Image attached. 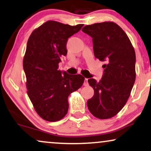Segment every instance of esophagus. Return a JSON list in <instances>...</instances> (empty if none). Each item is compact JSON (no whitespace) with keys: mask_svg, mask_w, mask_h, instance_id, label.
I'll return each mask as SVG.
<instances>
[{"mask_svg":"<svg viewBox=\"0 0 151 151\" xmlns=\"http://www.w3.org/2000/svg\"><path fill=\"white\" fill-rule=\"evenodd\" d=\"M83 86H89V83H88V78H85L84 83H83Z\"/></svg>","mask_w":151,"mask_h":151,"instance_id":"obj_1","label":"esophagus"}]
</instances>
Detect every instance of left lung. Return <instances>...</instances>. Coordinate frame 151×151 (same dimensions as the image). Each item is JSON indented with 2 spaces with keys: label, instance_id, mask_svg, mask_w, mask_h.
Here are the masks:
<instances>
[{
  "label": "left lung",
  "instance_id": "left-lung-1",
  "mask_svg": "<svg viewBox=\"0 0 151 151\" xmlns=\"http://www.w3.org/2000/svg\"><path fill=\"white\" fill-rule=\"evenodd\" d=\"M82 31L92 38L95 57L106 61L101 80L88 79L94 94L88 107L98 118H112L126 104L134 85L135 50L124 31L113 22L87 25Z\"/></svg>",
  "mask_w": 151,
  "mask_h": 151
}]
</instances>
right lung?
Segmentation results:
<instances>
[{
  "label": "right lung",
  "instance_id": "add662e5",
  "mask_svg": "<svg viewBox=\"0 0 151 151\" xmlns=\"http://www.w3.org/2000/svg\"><path fill=\"white\" fill-rule=\"evenodd\" d=\"M83 26L49 20L34 30L27 42L23 59L27 94L44 120L56 122L64 117L68 110V96L83 83L82 75L58 69L61 58L67 55L68 40Z\"/></svg>",
  "mask_w": 151,
  "mask_h": 151
}]
</instances>
